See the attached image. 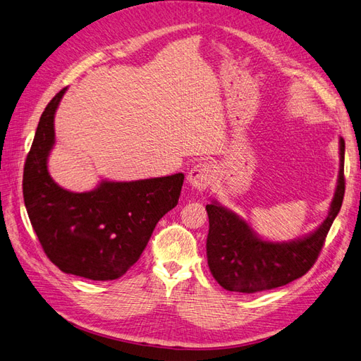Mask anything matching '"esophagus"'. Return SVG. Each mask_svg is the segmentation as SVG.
Listing matches in <instances>:
<instances>
[{
	"mask_svg": "<svg viewBox=\"0 0 361 361\" xmlns=\"http://www.w3.org/2000/svg\"><path fill=\"white\" fill-rule=\"evenodd\" d=\"M214 180V169L209 162H199L188 173V183L199 191L207 190Z\"/></svg>",
	"mask_w": 361,
	"mask_h": 361,
	"instance_id": "obj_1",
	"label": "esophagus"
}]
</instances>
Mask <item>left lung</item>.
Returning a JSON list of instances; mask_svg holds the SVG:
<instances>
[{"label": "left lung", "mask_w": 361, "mask_h": 361, "mask_svg": "<svg viewBox=\"0 0 361 361\" xmlns=\"http://www.w3.org/2000/svg\"><path fill=\"white\" fill-rule=\"evenodd\" d=\"M345 141L340 138V171L328 217L308 237L290 243L258 238L245 220L217 203L207 204V258L211 274L229 291L258 293L304 276L314 266L345 196Z\"/></svg>", "instance_id": "left-lung-1"}]
</instances>
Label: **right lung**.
Returning <instances> with one entry per match:
<instances>
[{"mask_svg":"<svg viewBox=\"0 0 361 361\" xmlns=\"http://www.w3.org/2000/svg\"><path fill=\"white\" fill-rule=\"evenodd\" d=\"M65 91L47 104L27 154V214L45 255L65 274L116 279L140 259L157 223L178 204L185 176L102 182L90 192L61 188L48 174L47 158L54 144V112Z\"/></svg>","mask_w":361,"mask_h":361,"instance_id":"1","label":"right lung"}]
</instances>
